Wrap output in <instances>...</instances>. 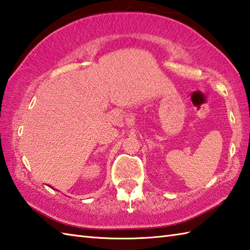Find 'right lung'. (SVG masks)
<instances>
[{
    "label": "right lung",
    "mask_w": 250,
    "mask_h": 250,
    "mask_svg": "<svg viewBox=\"0 0 250 250\" xmlns=\"http://www.w3.org/2000/svg\"><path fill=\"white\" fill-rule=\"evenodd\" d=\"M49 187H51V186H49ZM52 189H54V188H52Z\"/></svg>",
    "instance_id": "1"
}]
</instances>
